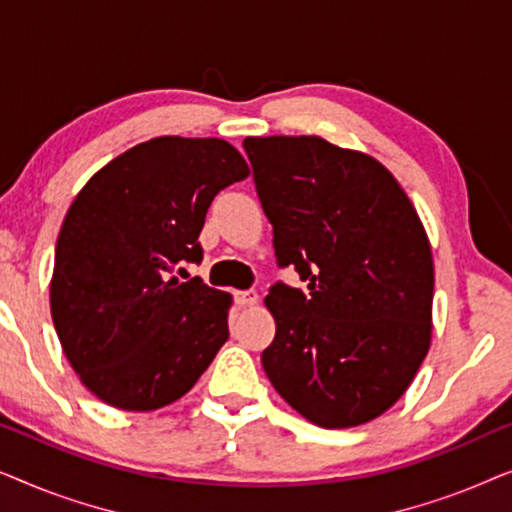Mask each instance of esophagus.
<instances>
[{"label":"esophagus","instance_id":"obj_1","mask_svg":"<svg viewBox=\"0 0 512 512\" xmlns=\"http://www.w3.org/2000/svg\"><path fill=\"white\" fill-rule=\"evenodd\" d=\"M235 300H237V305L251 307V305L258 303V293L256 291H237Z\"/></svg>","mask_w":512,"mask_h":512}]
</instances>
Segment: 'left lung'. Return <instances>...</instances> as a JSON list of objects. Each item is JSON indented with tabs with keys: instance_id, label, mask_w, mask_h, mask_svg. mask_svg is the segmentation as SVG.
Segmentation results:
<instances>
[{
	"instance_id": "1",
	"label": "left lung",
	"mask_w": 512,
	"mask_h": 512,
	"mask_svg": "<svg viewBox=\"0 0 512 512\" xmlns=\"http://www.w3.org/2000/svg\"><path fill=\"white\" fill-rule=\"evenodd\" d=\"M279 265L307 293L275 284V340L261 361L307 422H373L415 380L431 347L433 254L394 174L363 151L317 135L247 137Z\"/></svg>"
}]
</instances>
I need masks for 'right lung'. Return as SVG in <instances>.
<instances>
[{"instance_id":"1","label":"right lung","mask_w":512,"mask_h":512,"mask_svg":"<svg viewBox=\"0 0 512 512\" xmlns=\"http://www.w3.org/2000/svg\"><path fill=\"white\" fill-rule=\"evenodd\" d=\"M247 177L226 139L156 137L97 170L74 198L55 247L51 317L69 366L102 403L165 408L228 340L233 296L170 272L200 261L214 195Z\"/></svg>"}]
</instances>
